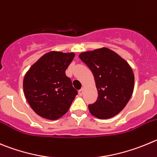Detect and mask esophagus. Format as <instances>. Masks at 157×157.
<instances>
[{
	"instance_id": "1",
	"label": "esophagus",
	"mask_w": 157,
	"mask_h": 157,
	"mask_svg": "<svg viewBox=\"0 0 157 157\" xmlns=\"http://www.w3.org/2000/svg\"><path fill=\"white\" fill-rule=\"evenodd\" d=\"M83 90H84V89H83V88H81V89H80V90H79V92H78V93H79V95H80V96H81V95L83 94Z\"/></svg>"
}]
</instances>
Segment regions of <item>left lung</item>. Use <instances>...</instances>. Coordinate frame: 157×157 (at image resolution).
<instances>
[{
	"mask_svg": "<svg viewBox=\"0 0 157 157\" xmlns=\"http://www.w3.org/2000/svg\"><path fill=\"white\" fill-rule=\"evenodd\" d=\"M79 57L91 70L98 89V100L88 105L90 114L100 119L118 115L134 90V74L129 64L105 47L82 52Z\"/></svg>",
	"mask_w": 157,
	"mask_h": 157,
	"instance_id": "1",
	"label": "left lung"
}]
</instances>
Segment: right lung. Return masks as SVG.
<instances>
[{"label":"right lung","instance_id":"add662e5","mask_svg":"<svg viewBox=\"0 0 157 157\" xmlns=\"http://www.w3.org/2000/svg\"><path fill=\"white\" fill-rule=\"evenodd\" d=\"M75 54L51 51L30 67L23 80L26 100L39 116L56 120L65 115L77 94L66 70Z\"/></svg>","mask_w":157,"mask_h":157}]
</instances>
